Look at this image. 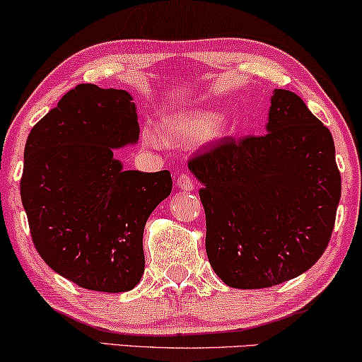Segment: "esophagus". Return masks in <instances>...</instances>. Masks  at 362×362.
<instances>
[{"instance_id": "obj_1", "label": "esophagus", "mask_w": 362, "mask_h": 362, "mask_svg": "<svg viewBox=\"0 0 362 362\" xmlns=\"http://www.w3.org/2000/svg\"><path fill=\"white\" fill-rule=\"evenodd\" d=\"M177 187H179L182 192H192L193 188H195V180H193L188 174H180L179 179H177Z\"/></svg>"}]
</instances>
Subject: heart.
<instances>
[{"instance_id":"heart-1","label":"heart","mask_w":362,"mask_h":362,"mask_svg":"<svg viewBox=\"0 0 362 362\" xmlns=\"http://www.w3.org/2000/svg\"><path fill=\"white\" fill-rule=\"evenodd\" d=\"M215 124V115L208 111H182L162 121L160 129L169 141L190 142L210 134ZM146 141L152 146L159 144V139L154 134H146Z\"/></svg>"}]
</instances>
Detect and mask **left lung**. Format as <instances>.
I'll use <instances>...</instances> for the list:
<instances>
[{
  "label": "left lung",
  "mask_w": 362,
  "mask_h": 362,
  "mask_svg": "<svg viewBox=\"0 0 362 362\" xmlns=\"http://www.w3.org/2000/svg\"><path fill=\"white\" fill-rule=\"evenodd\" d=\"M188 167L202 182L208 261L226 285L272 287L322 257L341 175L332 132L292 91H274L266 134L223 137Z\"/></svg>",
  "instance_id": "left-lung-1"
}]
</instances>
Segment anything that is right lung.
<instances>
[{"instance_id":"add662e5","label":"right lung","mask_w":362,"mask_h":362,"mask_svg":"<svg viewBox=\"0 0 362 362\" xmlns=\"http://www.w3.org/2000/svg\"><path fill=\"white\" fill-rule=\"evenodd\" d=\"M139 137L128 91L81 83L30 129L21 200L44 262L78 287L118 293L144 274L142 233L170 195L169 170H123L115 147Z\"/></svg>"}]
</instances>
